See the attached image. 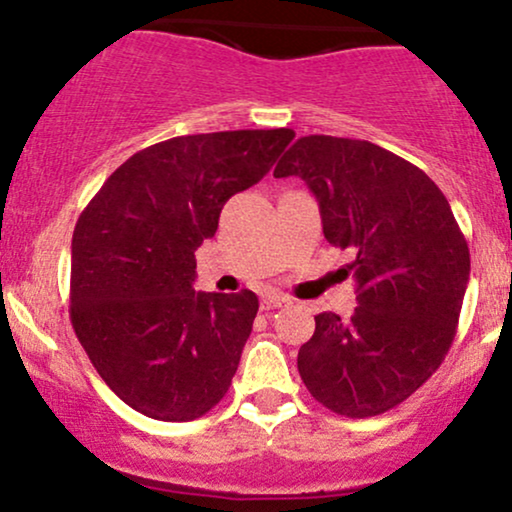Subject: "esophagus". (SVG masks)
Instances as JSON below:
<instances>
[{
    "label": "esophagus",
    "instance_id": "esophagus-1",
    "mask_svg": "<svg viewBox=\"0 0 512 512\" xmlns=\"http://www.w3.org/2000/svg\"><path fill=\"white\" fill-rule=\"evenodd\" d=\"M286 303H289V298L281 296V293H267V296H262L260 308L262 310H274V308H284Z\"/></svg>",
    "mask_w": 512,
    "mask_h": 512
}]
</instances>
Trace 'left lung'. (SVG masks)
I'll return each mask as SVG.
<instances>
[{
    "label": "left lung",
    "instance_id": "left-lung-1",
    "mask_svg": "<svg viewBox=\"0 0 512 512\" xmlns=\"http://www.w3.org/2000/svg\"><path fill=\"white\" fill-rule=\"evenodd\" d=\"M286 175L315 195L330 245L356 252L358 308L315 315L298 373L334 414H385L450 351L469 281L467 240L436 182L378 144L301 137L274 168V178Z\"/></svg>",
    "mask_w": 512,
    "mask_h": 512
}]
</instances>
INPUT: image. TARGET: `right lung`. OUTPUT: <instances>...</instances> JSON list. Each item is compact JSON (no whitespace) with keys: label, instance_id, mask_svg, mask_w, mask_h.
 Here are the masks:
<instances>
[{"label":"right lung","instance_id":"obj_1","mask_svg":"<svg viewBox=\"0 0 512 512\" xmlns=\"http://www.w3.org/2000/svg\"><path fill=\"white\" fill-rule=\"evenodd\" d=\"M293 137L279 127L166 139L129 156L81 211L69 315L105 385L139 414L199 419L231 387L260 303L248 289H192L195 252Z\"/></svg>","mask_w":512,"mask_h":512}]
</instances>
